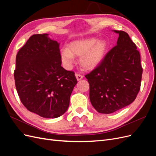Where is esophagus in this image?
I'll use <instances>...</instances> for the list:
<instances>
[{"mask_svg": "<svg viewBox=\"0 0 156 156\" xmlns=\"http://www.w3.org/2000/svg\"><path fill=\"white\" fill-rule=\"evenodd\" d=\"M75 77H76L77 81H80V80L83 79V75H81V74H79V73H76V74H75Z\"/></svg>", "mask_w": 156, "mask_h": 156, "instance_id": "esophagus-1", "label": "esophagus"}]
</instances>
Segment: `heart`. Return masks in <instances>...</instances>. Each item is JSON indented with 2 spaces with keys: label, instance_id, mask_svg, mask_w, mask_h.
I'll use <instances>...</instances> for the list:
<instances>
[{
  "label": "heart",
  "instance_id": "1",
  "mask_svg": "<svg viewBox=\"0 0 156 156\" xmlns=\"http://www.w3.org/2000/svg\"><path fill=\"white\" fill-rule=\"evenodd\" d=\"M105 40H98L96 37H89L75 40L69 44L68 48L61 51V59L67 68L74 62V56H81L80 64L86 69H92L103 60L107 50Z\"/></svg>",
  "mask_w": 156,
  "mask_h": 156
}]
</instances>
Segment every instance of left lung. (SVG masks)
<instances>
[{"instance_id": "left-lung-1", "label": "left lung", "mask_w": 156, "mask_h": 156, "mask_svg": "<svg viewBox=\"0 0 156 156\" xmlns=\"http://www.w3.org/2000/svg\"><path fill=\"white\" fill-rule=\"evenodd\" d=\"M114 32L119 34L116 45L85 75L90 84V100L94 108L103 114L114 112L133 102L140 90L143 74L136 45L124 31Z\"/></svg>"}]
</instances>
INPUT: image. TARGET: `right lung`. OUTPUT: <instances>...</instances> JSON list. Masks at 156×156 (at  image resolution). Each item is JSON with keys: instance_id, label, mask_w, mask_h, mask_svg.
Listing matches in <instances>:
<instances>
[{"instance_id": "obj_1", "label": "right lung", "mask_w": 156, "mask_h": 156, "mask_svg": "<svg viewBox=\"0 0 156 156\" xmlns=\"http://www.w3.org/2000/svg\"><path fill=\"white\" fill-rule=\"evenodd\" d=\"M48 35H32L18 51L14 79L28 110L44 118H57L68 110L77 81L73 72L61 66L60 44Z\"/></svg>"}]
</instances>
